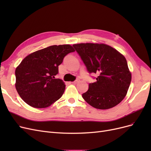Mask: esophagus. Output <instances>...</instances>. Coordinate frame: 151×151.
Returning <instances> with one entry per match:
<instances>
[{
  "label": "esophagus",
  "instance_id": "1",
  "mask_svg": "<svg viewBox=\"0 0 151 151\" xmlns=\"http://www.w3.org/2000/svg\"><path fill=\"white\" fill-rule=\"evenodd\" d=\"M79 79H77L76 81H74V82H72V83H73V84H77V83H79Z\"/></svg>",
  "mask_w": 151,
  "mask_h": 151
}]
</instances>
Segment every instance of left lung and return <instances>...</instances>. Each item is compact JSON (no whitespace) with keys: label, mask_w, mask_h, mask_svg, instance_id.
<instances>
[{"label":"left lung","mask_w":151,"mask_h":151,"mask_svg":"<svg viewBox=\"0 0 151 151\" xmlns=\"http://www.w3.org/2000/svg\"><path fill=\"white\" fill-rule=\"evenodd\" d=\"M89 74L98 75L96 81L89 84L82 96L93 107L106 109L124 99L131 83L132 76L125 57L105 44L73 45Z\"/></svg>","instance_id":"1"}]
</instances>
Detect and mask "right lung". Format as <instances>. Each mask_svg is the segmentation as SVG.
Returning a JSON list of instances; mask_svg holds the SVG:
<instances>
[{
  "mask_svg": "<svg viewBox=\"0 0 151 151\" xmlns=\"http://www.w3.org/2000/svg\"><path fill=\"white\" fill-rule=\"evenodd\" d=\"M74 52L70 45H53L25 57L15 71L16 88L22 99L32 107L43 108L60 99L65 85L55 76L64 57Z\"/></svg>",
  "mask_w": 151,
  "mask_h": 151,
  "instance_id": "1",
  "label": "right lung"
}]
</instances>
